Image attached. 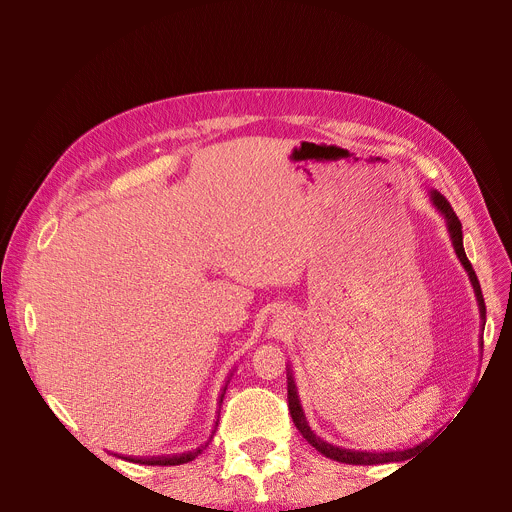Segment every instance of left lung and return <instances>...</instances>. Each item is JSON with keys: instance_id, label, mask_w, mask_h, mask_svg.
Here are the masks:
<instances>
[{"instance_id": "1", "label": "left lung", "mask_w": 512, "mask_h": 512, "mask_svg": "<svg viewBox=\"0 0 512 512\" xmlns=\"http://www.w3.org/2000/svg\"><path fill=\"white\" fill-rule=\"evenodd\" d=\"M432 201L434 205L438 207V211L446 218V226H448V232H450V240H452V247L456 251V257L461 259L463 267L469 274V280L473 284V290H475V297H477V305H479V315L483 319V326H486V303H483V294H481V286H479V280L475 276V270L471 261L467 259V253L463 249V226H461V220L456 218L454 209L450 207V203L446 201L444 195H440L438 191H432ZM288 373V411H290V417L294 421V425H297V429L301 432V436L324 456H328V459H334L338 463H346V465H380V463H400V461H409L413 459V456L419 452V448L427 446L429 440L421 442L419 446H413V448H405V450H388V452H367V450H351V448H340V446H332L330 442H324L319 436H315L311 432V427L307 425V419L303 415V407H301V400H299V394H297V386H294V380H292V371L286 369ZM411 463V461H409Z\"/></svg>"}]
</instances>
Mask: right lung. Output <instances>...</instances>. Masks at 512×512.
<instances>
[{"mask_svg": "<svg viewBox=\"0 0 512 512\" xmlns=\"http://www.w3.org/2000/svg\"><path fill=\"white\" fill-rule=\"evenodd\" d=\"M230 378H232V373L228 375V382H226V386H224V390H222V394H220V405H222V400H224V394H226V388H228V384H230ZM215 427H218V421H215ZM215 427H213V432H211V436H209V440L205 442V444H201L199 448H195V450H188V452H182V454H172V456H147V459H134V456H122V459H126V461H130V463H139V465H159V467H168V465H182V463H188V461H193V459H197V456L205 450V446L211 442V438H213V434H215Z\"/></svg>", "mask_w": 512, "mask_h": 512, "instance_id": "right-lung-1", "label": "right lung"}]
</instances>
